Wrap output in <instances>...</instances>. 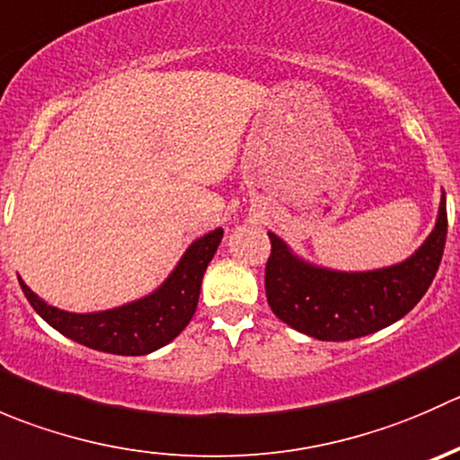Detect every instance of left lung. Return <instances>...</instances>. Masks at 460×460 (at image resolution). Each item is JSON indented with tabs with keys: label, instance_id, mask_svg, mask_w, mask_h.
Masks as SVG:
<instances>
[{
	"label": "left lung",
	"instance_id": "left-lung-1",
	"mask_svg": "<svg viewBox=\"0 0 460 460\" xmlns=\"http://www.w3.org/2000/svg\"><path fill=\"white\" fill-rule=\"evenodd\" d=\"M447 238L445 191L425 243L392 267L336 271L307 262L269 231L271 256L264 291L271 312L291 329L318 341H354L389 327L416 307L429 289Z\"/></svg>",
	"mask_w": 460,
	"mask_h": 460
}]
</instances>
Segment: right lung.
<instances>
[{"label":"right lung","mask_w":460,"mask_h":460,"mask_svg":"<svg viewBox=\"0 0 460 460\" xmlns=\"http://www.w3.org/2000/svg\"><path fill=\"white\" fill-rule=\"evenodd\" d=\"M222 240V229L193 240L164 282L133 303L104 312H64L41 300L20 278L24 296L53 329L91 349L118 356H144L169 345L191 323L200 298L202 276Z\"/></svg>","instance_id":"1"}]
</instances>
